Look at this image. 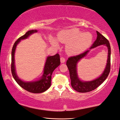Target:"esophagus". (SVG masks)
I'll return each mask as SVG.
<instances>
[{"label":"esophagus","mask_w":120,"mask_h":120,"mask_svg":"<svg viewBox=\"0 0 120 120\" xmlns=\"http://www.w3.org/2000/svg\"><path fill=\"white\" fill-rule=\"evenodd\" d=\"M65 62V59L64 57H60V62H61L62 63H63Z\"/></svg>","instance_id":"34e87169"}]
</instances>
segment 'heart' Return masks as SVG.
<instances>
[{"label":"heart","instance_id":"obj_1","mask_svg":"<svg viewBox=\"0 0 120 120\" xmlns=\"http://www.w3.org/2000/svg\"><path fill=\"white\" fill-rule=\"evenodd\" d=\"M57 41L66 44V49L68 54L77 55L85 51L91 45L93 37L90 33H82L77 29L61 31L57 36ZM56 40L52 37L49 41L52 45L58 46Z\"/></svg>","mask_w":120,"mask_h":120}]
</instances>
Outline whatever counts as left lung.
I'll return each instance as SVG.
<instances>
[{
    "instance_id": "left-lung-1",
    "label": "left lung",
    "mask_w": 120,
    "mask_h": 120,
    "mask_svg": "<svg viewBox=\"0 0 120 120\" xmlns=\"http://www.w3.org/2000/svg\"><path fill=\"white\" fill-rule=\"evenodd\" d=\"M97 33V38L90 49H92L98 46L104 45L107 46L108 48V57L107 60V64L104 72L102 75L91 81L84 82L79 79L77 73V64L82 58L86 56L90 50H87L85 52L79 55L69 57L66 62V65L70 72V79L71 81V85L73 89L75 91L80 93H86L91 92L98 87L105 80L110 72L111 68V47L110 43L104 36L100 34L98 31Z\"/></svg>"
}]
</instances>
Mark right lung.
Masks as SVG:
<instances>
[{
    "mask_svg": "<svg viewBox=\"0 0 120 120\" xmlns=\"http://www.w3.org/2000/svg\"><path fill=\"white\" fill-rule=\"evenodd\" d=\"M37 32V30H29L24 35L22 36L17 40L14 43L12 48L11 52V71L12 75L15 80L18 84L23 89L28 92L33 93H41L46 91L51 85L52 75L55 69L60 65V57L58 54H56L54 56H48L46 59V63L44 68V73L41 79L38 81L33 82H24L21 80L17 76L16 73L15 65V52L16 48L20 40L27 38L33 33Z\"/></svg>",
    "mask_w": 120,
    "mask_h": 120,
    "instance_id": "obj_1",
    "label": "right lung"
}]
</instances>
